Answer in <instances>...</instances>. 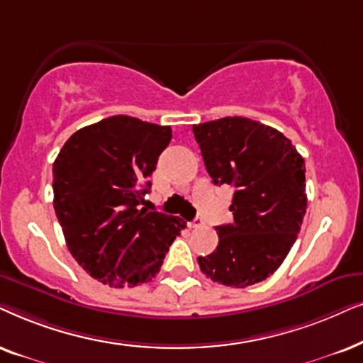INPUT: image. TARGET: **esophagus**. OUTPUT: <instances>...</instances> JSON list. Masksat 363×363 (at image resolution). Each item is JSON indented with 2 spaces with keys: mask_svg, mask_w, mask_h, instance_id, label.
<instances>
[{
  "mask_svg": "<svg viewBox=\"0 0 363 363\" xmlns=\"http://www.w3.org/2000/svg\"><path fill=\"white\" fill-rule=\"evenodd\" d=\"M187 225H189V229H199V227L202 225V220L199 219V217H196L194 220L187 222Z\"/></svg>",
  "mask_w": 363,
  "mask_h": 363,
  "instance_id": "esophagus-1",
  "label": "esophagus"
}]
</instances>
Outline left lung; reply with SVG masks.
<instances>
[{
    "label": "left lung",
    "mask_w": 363,
    "mask_h": 363,
    "mask_svg": "<svg viewBox=\"0 0 363 363\" xmlns=\"http://www.w3.org/2000/svg\"><path fill=\"white\" fill-rule=\"evenodd\" d=\"M214 184L234 187L232 224L216 227L219 245L199 267L211 280L244 289L280 267L307 209L306 162L277 129L222 118L192 125Z\"/></svg>",
    "instance_id": "1"
}]
</instances>
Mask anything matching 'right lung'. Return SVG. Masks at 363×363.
Segmentation results:
<instances>
[{"mask_svg":"<svg viewBox=\"0 0 363 363\" xmlns=\"http://www.w3.org/2000/svg\"><path fill=\"white\" fill-rule=\"evenodd\" d=\"M169 125L111 116L76 131L52 164L55 211L76 262L98 282L134 287L161 270L181 217L143 204Z\"/></svg>","mask_w":363,"mask_h":363,"instance_id":"1","label":"right lung"}]
</instances>
